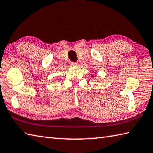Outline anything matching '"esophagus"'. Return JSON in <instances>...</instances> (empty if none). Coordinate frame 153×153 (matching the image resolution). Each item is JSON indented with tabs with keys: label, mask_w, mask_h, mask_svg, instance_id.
I'll return each mask as SVG.
<instances>
[{
	"label": "esophagus",
	"mask_w": 153,
	"mask_h": 153,
	"mask_svg": "<svg viewBox=\"0 0 153 153\" xmlns=\"http://www.w3.org/2000/svg\"><path fill=\"white\" fill-rule=\"evenodd\" d=\"M70 65H71V66L76 65H77V63H76V62H70Z\"/></svg>",
	"instance_id": "esophagus-1"
}]
</instances>
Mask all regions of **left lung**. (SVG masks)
<instances>
[{
	"label": "left lung",
	"instance_id": "8db88e82",
	"mask_svg": "<svg viewBox=\"0 0 153 153\" xmlns=\"http://www.w3.org/2000/svg\"><path fill=\"white\" fill-rule=\"evenodd\" d=\"M93 77H94V76H93Z\"/></svg>",
	"mask_w": 153,
	"mask_h": 153
}]
</instances>
